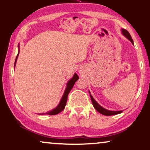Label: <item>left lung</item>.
Returning <instances> with one entry per match:
<instances>
[{
	"instance_id": "obj_1",
	"label": "left lung",
	"mask_w": 150,
	"mask_h": 150,
	"mask_svg": "<svg viewBox=\"0 0 150 150\" xmlns=\"http://www.w3.org/2000/svg\"><path fill=\"white\" fill-rule=\"evenodd\" d=\"M121 31H122V33L123 35H125V37L127 38V39L129 40V41L131 42L132 43L134 44L133 42V40L132 39V37L130 34L129 33V32L127 31V30H125L124 29H123L122 30H121ZM90 93V92H89ZM90 95H91V101H92V103H93V105L94 108H95L96 110H97V112H99V113L102 114V115H105V116H110V115H117V114H119V113H121L122 112V111L120 110V111H111V110H108L103 108H102L101 106L96 101L95 99H93V97H92V95L90 94Z\"/></svg>"
}]
</instances>
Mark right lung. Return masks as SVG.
<instances>
[{
    "mask_svg": "<svg viewBox=\"0 0 150 150\" xmlns=\"http://www.w3.org/2000/svg\"><path fill=\"white\" fill-rule=\"evenodd\" d=\"M19 51H18V55H17V56H16V58L14 66L16 65V60H17L18 56V54H19ZM78 79H79L78 75H77L76 73L74 74L73 78H72L71 79H70V80L68 81L67 86V88H66L64 93L62 97L61 101H60V102H59V105H57V106L55 108L52 110L47 112H46V113H42V115H57V114H58L59 112H61L64 109V108L66 106V104H67V97H68V95H69V93H70V91H71L72 88L73 87V86H74V84H75V83L76 82V81ZM40 115H41V114H40Z\"/></svg>",
    "mask_w": 150,
    "mask_h": 150,
    "instance_id": "add662e5",
    "label": "right lung"
}]
</instances>
